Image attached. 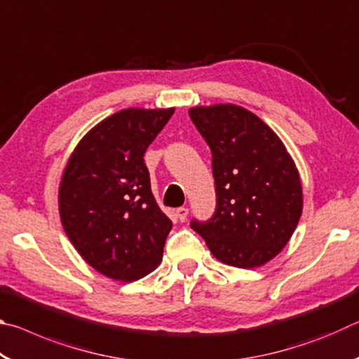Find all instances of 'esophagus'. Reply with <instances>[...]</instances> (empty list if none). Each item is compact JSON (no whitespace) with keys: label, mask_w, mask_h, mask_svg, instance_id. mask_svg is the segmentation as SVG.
<instances>
[{"label":"esophagus","mask_w":359,"mask_h":359,"mask_svg":"<svg viewBox=\"0 0 359 359\" xmlns=\"http://www.w3.org/2000/svg\"><path fill=\"white\" fill-rule=\"evenodd\" d=\"M175 215H177L180 222H185L187 217H188V209L187 208H179L177 210H175Z\"/></svg>","instance_id":"obj_1"}]
</instances>
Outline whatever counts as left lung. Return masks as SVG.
<instances>
[{
    "mask_svg": "<svg viewBox=\"0 0 359 359\" xmlns=\"http://www.w3.org/2000/svg\"><path fill=\"white\" fill-rule=\"evenodd\" d=\"M212 150L217 210L191 228L222 263L253 269L288 244L302 214L299 171L258 115L238 104L190 107Z\"/></svg>",
    "mask_w": 359,
    "mask_h": 359,
    "instance_id": "8db88e82",
    "label": "left lung"
}]
</instances>
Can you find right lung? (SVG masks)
Instances as JSON below:
<instances>
[{"label":"right lung","instance_id":"add662e5","mask_svg":"<svg viewBox=\"0 0 359 359\" xmlns=\"http://www.w3.org/2000/svg\"><path fill=\"white\" fill-rule=\"evenodd\" d=\"M174 111L121 109L79 141L65 166V233L85 263L112 280H139L161 263L172 222L155 201L144 154Z\"/></svg>","mask_w":359,"mask_h":359}]
</instances>
